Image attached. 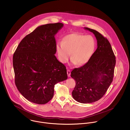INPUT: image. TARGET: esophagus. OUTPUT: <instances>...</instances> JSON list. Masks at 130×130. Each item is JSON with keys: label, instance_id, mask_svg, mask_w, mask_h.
Masks as SVG:
<instances>
[{"label": "esophagus", "instance_id": "34e87169", "mask_svg": "<svg viewBox=\"0 0 130 130\" xmlns=\"http://www.w3.org/2000/svg\"><path fill=\"white\" fill-rule=\"evenodd\" d=\"M67 74H68V77H70V75H71V71L69 69H68L67 70Z\"/></svg>", "mask_w": 130, "mask_h": 130}]
</instances>
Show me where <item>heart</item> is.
<instances>
[{"label":"heart","mask_w":130,"mask_h":130,"mask_svg":"<svg viewBox=\"0 0 130 130\" xmlns=\"http://www.w3.org/2000/svg\"><path fill=\"white\" fill-rule=\"evenodd\" d=\"M95 47V40L92 36L73 33L66 36L62 42L56 44V50L61 62H67L72 52L73 63L81 66L91 59Z\"/></svg>","instance_id":"b5f03b06"}]
</instances>
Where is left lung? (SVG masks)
Instances as JSON below:
<instances>
[{
  "mask_svg": "<svg viewBox=\"0 0 130 130\" xmlns=\"http://www.w3.org/2000/svg\"><path fill=\"white\" fill-rule=\"evenodd\" d=\"M84 29L94 35L98 47L89 61L74 69L71 76L76 82L73 98L79 103L87 104L98 101L105 94L113 81L116 60L106 38L94 29Z\"/></svg>",
  "mask_w": 130,
  "mask_h": 130,
  "instance_id": "8db88e82",
  "label": "left lung"
}]
</instances>
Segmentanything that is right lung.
<instances>
[{"label": "right lung", "mask_w": 130, "mask_h": 130, "mask_svg": "<svg viewBox=\"0 0 130 130\" xmlns=\"http://www.w3.org/2000/svg\"><path fill=\"white\" fill-rule=\"evenodd\" d=\"M61 23L38 27L19 43L13 58L18 90L29 101L45 104L53 96L54 85L68 78L66 66L56 53L55 35Z\"/></svg>", "instance_id": "add662e5"}]
</instances>
